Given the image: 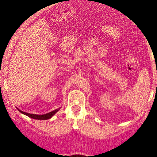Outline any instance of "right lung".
<instances>
[{"label":"right lung","mask_w":157,"mask_h":157,"mask_svg":"<svg viewBox=\"0 0 157 157\" xmlns=\"http://www.w3.org/2000/svg\"><path fill=\"white\" fill-rule=\"evenodd\" d=\"M17 109H18V111H19L20 113H23V114L26 115L27 116H29V117H30V118H33V119H36V120H48V119H50L58 111V110L60 109V108H58V109L54 110V111H52V112H49L48 113H45V114L39 115V114H33V113H26V112H24L23 111H21V110L19 109L18 108H17Z\"/></svg>","instance_id":"right-lung-1"}]
</instances>
